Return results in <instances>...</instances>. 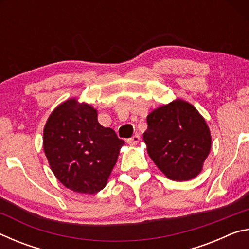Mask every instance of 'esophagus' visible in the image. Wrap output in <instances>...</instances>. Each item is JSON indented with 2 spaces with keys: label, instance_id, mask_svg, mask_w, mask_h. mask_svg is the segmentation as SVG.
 Returning a JSON list of instances; mask_svg holds the SVG:
<instances>
[{
  "label": "esophagus",
  "instance_id": "1",
  "mask_svg": "<svg viewBox=\"0 0 249 249\" xmlns=\"http://www.w3.org/2000/svg\"><path fill=\"white\" fill-rule=\"evenodd\" d=\"M140 141H141V136H140V135H134L133 137L128 138V140H127V142H128L129 145L135 146V145H137L138 142H140Z\"/></svg>",
  "mask_w": 249,
  "mask_h": 249
}]
</instances>
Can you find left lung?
Returning <instances> with one entry per match:
<instances>
[{
	"label": "left lung",
	"mask_w": 249,
	"mask_h": 249,
	"mask_svg": "<svg viewBox=\"0 0 249 249\" xmlns=\"http://www.w3.org/2000/svg\"><path fill=\"white\" fill-rule=\"evenodd\" d=\"M147 124V151L168 179L188 181L200 174L211 150V133L192 104L177 99L154 109Z\"/></svg>",
	"instance_id": "8db88e82"
}]
</instances>
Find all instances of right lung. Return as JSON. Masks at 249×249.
<instances>
[{"mask_svg":"<svg viewBox=\"0 0 249 249\" xmlns=\"http://www.w3.org/2000/svg\"><path fill=\"white\" fill-rule=\"evenodd\" d=\"M43 144L53 175L66 188L94 195L107 185L125 142L99 123L95 108L70 99L48 117Z\"/></svg>","mask_w":249,"mask_h":249,"instance_id":"right-lung-1","label":"right lung"}]
</instances>
